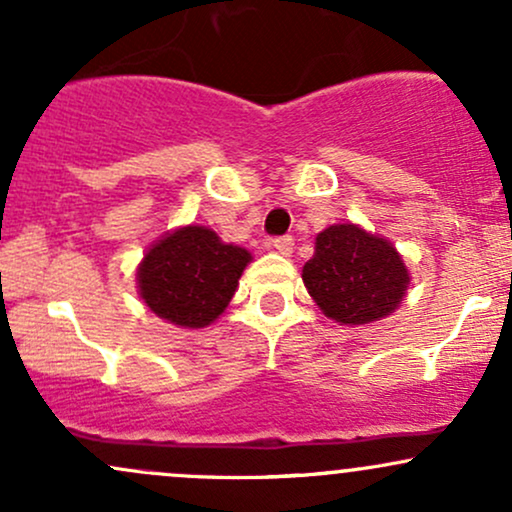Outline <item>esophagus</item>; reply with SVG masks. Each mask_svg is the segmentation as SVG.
<instances>
[{"instance_id": "esophagus-1", "label": "esophagus", "mask_w": 512, "mask_h": 512, "mask_svg": "<svg viewBox=\"0 0 512 512\" xmlns=\"http://www.w3.org/2000/svg\"><path fill=\"white\" fill-rule=\"evenodd\" d=\"M269 248L279 252V255L289 257L291 252H293V238H291V236H284V238H274V240H269Z\"/></svg>"}]
</instances>
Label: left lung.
<instances>
[{
  "mask_svg": "<svg viewBox=\"0 0 512 512\" xmlns=\"http://www.w3.org/2000/svg\"><path fill=\"white\" fill-rule=\"evenodd\" d=\"M409 269L390 240L358 223H334L317 233L303 284L325 317L346 327L392 315L409 289Z\"/></svg>",
  "mask_w": 512,
  "mask_h": 512,
  "instance_id": "left-lung-1",
  "label": "left lung"
}]
</instances>
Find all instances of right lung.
Instances as JSON below:
<instances>
[{
  "label": "right lung",
  "mask_w": 512,
  "mask_h": 512,
  "mask_svg": "<svg viewBox=\"0 0 512 512\" xmlns=\"http://www.w3.org/2000/svg\"><path fill=\"white\" fill-rule=\"evenodd\" d=\"M252 255L223 243L207 226H178L146 248L137 264V291L156 317L202 330L219 317L238 291V279Z\"/></svg>",
  "instance_id": "1"
}]
</instances>
